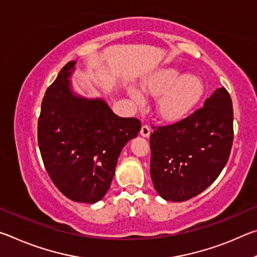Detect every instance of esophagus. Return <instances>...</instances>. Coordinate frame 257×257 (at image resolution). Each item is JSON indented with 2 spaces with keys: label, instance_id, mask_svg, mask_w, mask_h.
Wrapping results in <instances>:
<instances>
[{
  "label": "esophagus",
  "instance_id": "esophagus-1",
  "mask_svg": "<svg viewBox=\"0 0 257 257\" xmlns=\"http://www.w3.org/2000/svg\"><path fill=\"white\" fill-rule=\"evenodd\" d=\"M141 135L143 137H149L151 135V128L147 124H143L141 129Z\"/></svg>",
  "mask_w": 257,
  "mask_h": 257
}]
</instances>
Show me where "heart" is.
Returning a JSON list of instances; mask_svg holds the SVG:
<instances>
[{
  "label": "heart",
  "instance_id": "b5f03b06",
  "mask_svg": "<svg viewBox=\"0 0 257 257\" xmlns=\"http://www.w3.org/2000/svg\"><path fill=\"white\" fill-rule=\"evenodd\" d=\"M145 92L158 97L156 111L165 121L186 118L201 101L205 87L195 75H184L177 68H162L147 76L143 81ZM129 94L141 102L143 95L136 87H129Z\"/></svg>",
  "mask_w": 257,
  "mask_h": 257
}]
</instances>
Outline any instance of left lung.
Here are the masks:
<instances>
[{
    "label": "left lung",
    "instance_id": "obj_1",
    "mask_svg": "<svg viewBox=\"0 0 257 257\" xmlns=\"http://www.w3.org/2000/svg\"><path fill=\"white\" fill-rule=\"evenodd\" d=\"M232 141V101L221 87L203 107L151 134V178L155 190L171 202L201 194L223 170Z\"/></svg>",
    "mask_w": 257,
    "mask_h": 257
}]
</instances>
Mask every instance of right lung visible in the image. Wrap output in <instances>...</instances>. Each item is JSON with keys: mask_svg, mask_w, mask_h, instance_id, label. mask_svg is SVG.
<instances>
[{"mask_svg": "<svg viewBox=\"0 0 257 257\" xmlns=\"http://www.w3.org/2000/svg\"><path fill=\"white\" fill-rule=\"evenodd\" d=\"M70 61L46 89L38 119V146L51 180L73 202L104 197L124 145L141 130L136 118H120L102 98L73 93Z\"/></svg>", "mask_w": 257, "mask_h": 257, "instance_id": "right-lung-1", "label": "right lung"}]
</instances>
